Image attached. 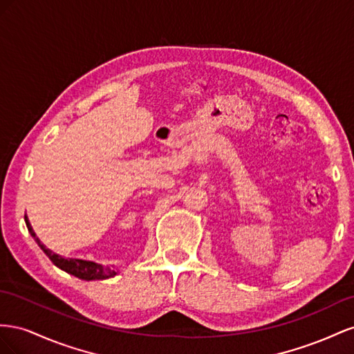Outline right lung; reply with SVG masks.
<instances>
[{"label":"right lung","instance_id":"1","mask_svg":"<svg viewBox=\"0 0 354 354\" xmlns=\"http://www.w3.org/2000/svg\"><path fill=\"white\" fill-rule=\"evenodd\" d=\"M25 222H26L28 231L35 239L38 246L43 249V252L50 258V261H52L53 264L56 267H59L60 270H64V271L69 272V274H73V276H75L78 279H83V280H104V279H109V277H113V276L117 274L114 270H109L106 267L104 268L100 264H96V262L83 261V259H73V258H62L60 255L55 254V252L47 249L41 243V241H39V239L35 236L34 230H32L31 224H29V221H28L26 216H25Z\"/></svg>","mask_w":354,"mask_h":354}]
</instances>
